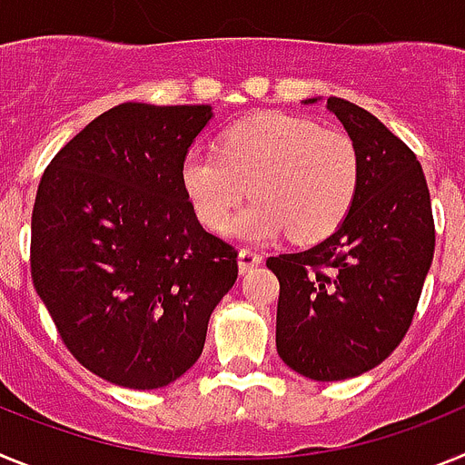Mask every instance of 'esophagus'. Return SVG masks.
I'll return each instance as SVG.
<instances>
[{"instance_id":"34e87169","label":"esophagus","mask_w":465,"mask_h":465,"mask_svg":"<svg viewBox=\"0 0 465 465\" xmlns=\"http://www.w3.org/2000/svg\"><path fill=\"white\" fill-rule=\"evenodd\" d=\"M261 262H262V256H261V252H256V249H249V246H246V249H242L240 252V272L242 274L249 272V270H253V268H258Z\"/></svg>"}]
</instances>
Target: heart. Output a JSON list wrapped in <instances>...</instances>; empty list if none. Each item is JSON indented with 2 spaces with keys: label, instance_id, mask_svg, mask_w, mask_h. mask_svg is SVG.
<instances>
[{
  "label": "heart",
  "instance_id": "b5f03b06",
  "mask_svg": "<svg viewBox=\"0 0 465 465\" xmlns=\"http://www.w3.org/2000/svg\"><path fill=\"white\" fill-rule=\"evenodd\" d=\"M182 188L204 228L221 232L244 197H256L235 223L246 240L295 242L332 235L359 193V151L349 134L289 114H258L228 127L219 151L191 149Z\"/></svg>",
  "mask_w": 465,
  "mask_h": 465
}]
</instances>
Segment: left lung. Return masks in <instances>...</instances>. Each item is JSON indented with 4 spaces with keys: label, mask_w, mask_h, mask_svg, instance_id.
<instances>
[{
    "label": "left lung",
    "mask_w": 465,
    "mask_h": 465,
    "mask_svg": "<svg viewBox=\"0 0 465 465\" xmlns=\"http://www.w3.org/2000/svg\"><path fill=\"white\" fill-rule=\"evenodd\" d=\"M326 104L359 151L354 207L331 237L307 252L270 256L268 268L279 279L282 361L310 380L340 381L380 365L412 326L435 223L408 143L371 111L340 97Z\"/></svg>",
    "instance_id": "obj_1"
}]
</instances>
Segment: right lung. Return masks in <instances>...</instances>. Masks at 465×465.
<instances>
[{
    "label": "right lung",
    "instance_id": "obj_1",
    "mask_svg": "<svg viewBox=\"0 0 465 465\" xmlns=\"http://www.w3.org/2000/svg\"><path fill=\"white\" fill-rule=\"evenodd\" d=\"M209 104L125 102L57 151L32 209V282L64 347L127 389L195 365L237 249L200 225L182 160Z\"/></svg>",
    "mask_w": 465,
    "mask_h": 465
}]
</instances>
